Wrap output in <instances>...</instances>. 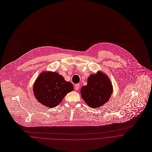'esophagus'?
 Listing matches in <instances>:
<instances>
[{"label":"esophagus","mask_w":152,"mask_h":152,"mask_svg":"<svg viewBox=\"0 0 152 152\" xmlns=\"http://www.w3.org/2000/svg\"><path fill=\"white\" fill-rule=\"evenodd\" d=\"M80 88V84H75V90H78Z\"/></svg>","instance_id":"esophagus-1"}]
</instances>
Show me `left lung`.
<instances>
[{
	"mask_svg": "<svg viewBox=\"0 0 152 152\" xmlns=\"http://www.w3.org/2000/svg\"><path fill=\"white\" fill-rule=\"evenodd\" d=\"M113 90V85L108 75L98 71L95 74L90 75L87 85L81 87L80 92L85 102L90 107L96 108L109 101Z\"/></svg>",
	"mask_w": 152,
	"mask_h": 152,
	"instance_id": "obj_1",
	"label": "left lung"
}]
</instances>
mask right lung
Returning <instances> with one entry per match:
<instances>
[{"mask_svg": "<svg viewBox=\"0 0 152 152\" xmlns=\"http://www.w3.org/2000/svg\"><path fill=\"white\" fill-rule=\"evenodd\" d=\"M74 90L69 81L56 72L42 71L36 79L34 87V95L37 100L43 105L54 108L62 102L67 94Z\"/></svg>", "mask_w": 152, "mask_h": 152, "instance_id": "1", "label": "right lung"}]
</instances>
